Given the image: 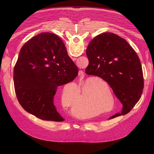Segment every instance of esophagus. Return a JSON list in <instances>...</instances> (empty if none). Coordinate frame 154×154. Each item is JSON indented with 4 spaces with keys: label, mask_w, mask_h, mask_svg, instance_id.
Returning <instances> with one entry per match:
<instances>
[{
    "label": "esophagus",
    "mask_w": 154,
    "mask_h": 154,
    "mask_svg": "<svg viewBox=\"0 0 154 154\" xmlns=\"http://www.w3.org/2000/svg\"><path fill=\"white\" fill-rule=\"evenodd\" d=\"M83 74V71H79V75H80V76H81V75H82Z\"/></svg>",
    "instance_id": "esophagus-1"
}]
</instances>
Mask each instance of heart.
Masks as SVG:
<instances>
[{
	"mask_svg": "<svg viewBox=\"0 0 154 154\" xmlns=\"http://www.w3.org/2000/svg\"><path fill=\"white\" fill-rule=\"evenodd\" d=\"M95 79L94 78H90L88 79L83 87L82 88V94H79L78 93L79 96H81L82 98H86V91L88 93V98L89 97V99H90V102L91 103L96 106L97 107L100 108L101 109H104L105 108H107L111 105V100L109 97V95L108 93H103V91H101L99 90V85L97 84V83L95 81ZM99 81L105 84V82L99 80ZM62 100L63 101L64 103L69 104L70 103V100L68 99L67 95L66 93H63L62 95ZM111 99L113 101V105L114 103V99L112 95H111ZM93 106L94 108L95 106ZM109 110H106V112H108ZM89 113L86 114L85 116H89Z\"/></svg>",
	"mask_w": 154,
	"mask_h": 154,
	"instance_id": "1",
	"label": "heart"
}]
</instances>
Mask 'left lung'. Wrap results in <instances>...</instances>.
<instances>
[{"label":"left lung","instance_id":"1","mask_svg":"<svg viewBox=\"0 0 154 154\" xmlns=\"http://www.w3.org/2000/svg\"><path fill=\"white\" fill-rule=\"evenodd\" d=\"M86 53L89 60L86 74L106 81L122 104L121 113L109 119L129 113L144 88L142 66L134 49L124 38L105 32L90 41Z\"/></svg>","mask_w":154,"mask_h":154}]
</instances>
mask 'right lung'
<instances>
[{
    "label": "right lung",
    "mask_w": 154,
    "mask_h": 154,
    "mask_svg": "<svg viewBox=\"0 0 154 154\" xmlns=\"http://www.w3.org/2000/svg\"><path fill=\"white\" fill-rule=\"evenodd\" d=\"M78 72L57 35L38 34L22 47L14 68L18 102L27 112L39 119L63 121L54 104V96L57 87L73 81Z\"/></svg>",
    "instance_id": "add662e5"
}]
</instances>
